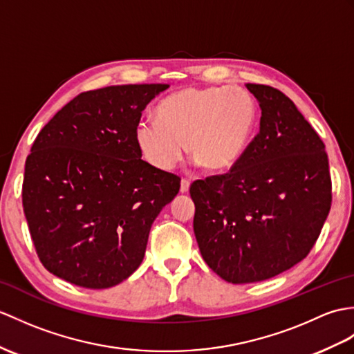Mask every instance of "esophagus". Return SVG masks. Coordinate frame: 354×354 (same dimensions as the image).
Instances as JSON below:
<instances>
[{"label": "esophagus", "mask_w": 354, "mask_h": 354, "mask_svg": "<svg viewBox=\"0 0 354 354\" xmlns=\"http://www.w3.org/2000/svg\"><path fill=\"white\" fill-rule=\"evenodd\" d=\"M188 188H190V183H188L187 179L180 180V193H187Z\"/></svg>", "instance_id": "34e87169"}]
</instances>
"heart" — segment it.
I'll use <instances>...</instances> for the list:
<instances>
[{
    "mask_svg": "<svg viewBox=\"0 0 354 354\" xmlns=\"http://www.w3.org/2000/svg\"><path fill=\"white\" fill-rule=\"evenodd\" d=\"M257 123V104L238 87H187L157 106V120L136 127V143L155 169L169 171L190 157L208 171H225L243 157Z\"/></svg>",
    "mask_w": 354,
    "mask_h": 354,
    "instance_id": "obj_1",
    "label": "heart"
}]
</instances>
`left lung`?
I'll return each mask as SVG.
<instances>
[{"instance_id": "left-lung-1", "label": "left lung", "mask_w": 354, "mask_h": 354, "mask_svg": "<svg viewBox=\"0 0 354 354\" xmlns=\"http://www.w3.org/2000/svg\"><path fill=\"white\" fill-rule=\"evenodd\" d=\"M245 87L261 106L259 133L227 174L190 187L202 258L231 283L267 281L305 259L332 205L315 129L281 90Z\"/></svg>"}]
</instances>
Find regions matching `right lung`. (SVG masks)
Returning <instances> with one entry per match:
<instances>
[{"label":"right lung","mask_w":354,"mask_h":354,"mask_svg":"<svg viewBox=\"0 0 354 354\" xmlns=\"http://www.w3.org/2000/svg\"><path fill=\"white\" fill-rule=\"evenodd\" d=\"M169 84L80 93L49 120L26 161L22 205L49 273L90 290L125 281L142 264L153 220L180 179L142 160L136 127Z\"/></svg>","instance_id":"add662e5"}]
</instances>
